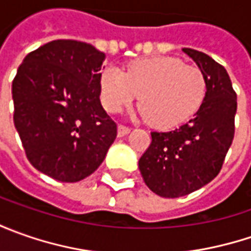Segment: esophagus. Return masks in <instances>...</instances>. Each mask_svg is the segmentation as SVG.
<instances>
[{
  "label": "esophagus",
  "instance_id": "1",
  "mask_svg": "<svg viewBox=\"0 0 251 251\" xmlns=\"http://www.w3.org/2000/svg\"><path fill=\"white\" fill-rule=\"evenodd\" d=\"M130 131H131V128L126 127V126H119V127H117V135H119L120 138L121 137H126V135H127Z\"/></svg>",
  "mask_w": 251,
  "mask_h": 251
}]
</instances>
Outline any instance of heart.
Masks as SVG:
<instances>
[{
    "label": "heart",
    "mask_w": 251,
    "mask_h": 251,
    "mask_svg": "<svg viewBox=\"0 0 251 251\" xmlns=\"http://www.w3.org/2000/svg\"><path fill=\"white\" fill-rule=\"evenodd\" d=\"M99 86L101 106L109 113L128 107L140 95L142 116L158 128H172L190 120L207 95L201 70L176 57L137 60L126 73L106 67Z\"/></svg>",
    "instance_id": "1"
}]
</instances>
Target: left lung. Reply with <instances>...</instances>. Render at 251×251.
<instances>
[{
	"instance_id": "8db88e82",
	"label": "left lung",
	"mask_w": 251,
	"mask_h": 251,
	"mask_svg": "<svg viewBox=\"0 0 251 251\" xmlns=\"http://www.w3.org/2000/svg\"><path fill=\"white\" fill-rule=\"evenodd\" d=\"M207 81V95L194 119L168 132H151L138 162L145 184L165 198L187 196L217 177L235 134L236 93L226 70L207 54L183 49Z\"/></svg>"
}]
</instances>
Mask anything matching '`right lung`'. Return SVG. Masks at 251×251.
Segmentation results:
<instances>
[{"label":"right lung","mask_w":251,"mask_h":251,"mask_svg":"<svg viewBox=\"0 0 251 251\" xmlns=\"http://www.w3.org/2000/svg\"><path fill=\"white\" fill-rule=\"evenodd\" d=\"M106 55L92 44L53 40L24 58L12 82L14 124L29 162L54 180L91 176L116 140L101 107Z\"/></svg>","instance_id":"1"}]
</instances>
